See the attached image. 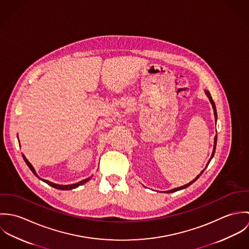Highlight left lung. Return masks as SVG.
<instances>
[{"label":"left lung","mask_w":249,"mask_h":249,"mask_svg":"<svg viewBox=\"0 0 249 249\" xmlns=\"http://www.w3.org/2000/svg\"><path fill=\"white\" fill-rule=\"evenodd\" d=\"M206 95L208 96V98H209V100H210V102H211V104H212V107H213V115H214V120L216 121V110H215V106H214V103H213V99H212V97H211V95H210V93L208 92V91H206ZM215 145H216V135L214 136V141H213V152H212V155H211V158H210V160H209V162H208V164L206 165V167L209 165V163H210V161H211V159L213 158V154H214V150H215ZM206 169V168H205ZM203 172H204V170L200 173V175H198L196 178H195L193 181H191L190 183H188V184H186V185H184V186H181V187H179V188H176V189H173V190H170V191H167L166 193H174V192H177V191H179V190H182V189H185V188H187V187H189L191 184H193L197 178H199V177L203 174Z\"/></svg>","instance_id":"1"}]
</instances>
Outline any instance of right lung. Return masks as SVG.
I'll list each match as a JSON object with an SVG mask.
<instances>
[{"label":"right lung","mask_w":249,"mask_h":249,"mask_svg":"<svg viewBox=\"0 0 249 249\" xmlns=\"http://www.w3.org/2000/svg\"><path fill=\"white\" fill-rule=\"evenodd\" d=\"M23 158H24L26 164L28 165V167L31 169V171L34 173V175H35L36 177H37L39 179H41V180H43V181H44L45 183H47L48 185H50V186H52V187H53V188H55V189H58V190H71V189H74V188H76V187H78V186H80V185L86 183L88 180H90V178H86V179H84V180H82V181H80V182H77V183H75V184H71V185H58V184H54V183H53V182H50V181H48V180H45V179H42V178H39V177L36 175L35 168H34L33 165L28 161V159L25 157V155H23Z\"/></svg>","instance_id":"obj_1"}]
</instances>
